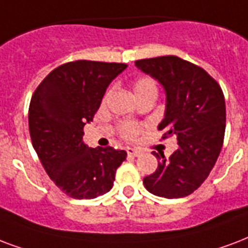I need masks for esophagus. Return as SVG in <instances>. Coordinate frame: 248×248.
<instances>
[{
  "instance_id": "esophagus-1",
  "label": "esophagus",
  "mask_w": 248,
  "mask_h": 248,
  "mask_svg": "<svg viewBox=\"0 0 248 248\" xmlns=\"http://www.w3.org/2000/svg\"><path fill=\"white\" fill-rule=\"evenodd\" d=\"M126 152H127L128 156H134V157H138V156H140L141 155V151L135 148H127L126 149Z\"/></svg>"
}]
</instances>
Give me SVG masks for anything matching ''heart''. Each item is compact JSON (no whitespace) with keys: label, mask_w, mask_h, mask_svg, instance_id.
I'll return each mask as SVG.
<instances>
[{"label":"heart","mask_w":248,"mask_h":248,"mask_svg":"<svg viewBox=\"0 0 248 248\" xmlns=\"http://www.w3.org/2000/svg\"><path fill=\"white\" fill-rule=\"evenodd\" d=\"M132 91H134V94L137 99L148 93L157 94V84L149 77H141L132 83ZM105 99H107V94H105ZM139 132H140L139 124H132V122H124L121 124L120 134L126 140H134L139 135Z\"/></svg>","instance_id":"1"}]
</instances>
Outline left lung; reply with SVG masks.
I'll use <instances>...</instances> for the list:
<instances>
[{"label":"left lung","mask_w":248,"mask_h":248,"mask_svg":"<svg viewBox=\"0 0 248 248\" xmlns=\"http://www.w3.org/2000/svg\"><path fill=\"white\" fill-rule=\"evenodd\" d=\"M138 69L161 83L166 93L162 139L175 137L178 148L143 179L151 194L177 199L192 194L207 179L222 148L226 122L220 84L204 69L177 56L135 61Z\"/></svg>","instance_id":"1"}]
</instances>
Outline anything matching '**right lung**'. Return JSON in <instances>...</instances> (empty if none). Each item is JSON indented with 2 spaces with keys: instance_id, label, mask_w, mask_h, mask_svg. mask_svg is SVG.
<instances>
[{
  "instance_id": "right-lung-1",
  "label": "right lung",
  "mask_w": 248,
  "mask_h": 248,
  "mask_svg": "<svg viewBox=\"0 0 248 248\" xmlns=\"http://www.w3.org/2000/svg\"><path fill=\"white\" fill-rule=\"evenodd\" d=\"M126 67L117 62H67L50 71L32 94V145L46 174L74 199L107 194L126 160V151L83 143L84 124L93 120L108 86Z\"/></svg>"
}]
</instances>
